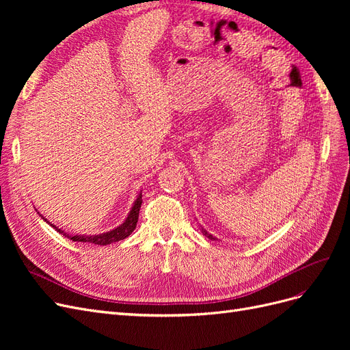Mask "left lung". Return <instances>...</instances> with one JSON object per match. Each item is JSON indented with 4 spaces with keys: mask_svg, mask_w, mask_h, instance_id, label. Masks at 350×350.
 Instances as JSON below:
<instances>
[{
    "mask_svg": "<svg viewBox=\"0 0 350 350\" xmlns=\"http://www.w3.org/2000/svg\"><path fill=\"white\" fill-rule=\"evenodd\" d=\"M201 230H203V235H204V237H207L208 239H215V241H216V238H213V235H210L207 230H204V229H201Z\"/></svg>",
    "mask_w": 350,
    "mask_h": 350,
    "instance_id": "obj_1",
    "label": "left lung"
}]
</instances>
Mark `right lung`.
I'll list each match as a JSON object with an SVG mask.
<instances>
[{"mask_svg":"<svg viewBox=\"0 0 350 350\" xmlns=\"http://www.w3.org/2000/svg\"><path fill=\"white\" fill-rule=\"evenodd\" d=\"M142 203H143V198H142V193L139 194V197H137V200L134 201V206L131 208V211L129 213V216H126L125 221L122 225H120L118 228H115L109 232H105V234H100V235H67L64 230L58 229L57 226H54L51 224L52 228H55V230H58L59 234L66 235L67 238H70L71 241H77V242H92L94 243V245H108V243H112V242H118L121 239H125L126 237L131 235V232L135 229L137 226V220H139V211H140V207H142ZM42 216V215H40ZM46 220V219H45ZM48 221V220H46ZM49 224V221H48Z\"/></svg>","mask_w":350,"mask_h":350,"instance_id":"right-lung-1","label":"right lung"}]
</instances>
